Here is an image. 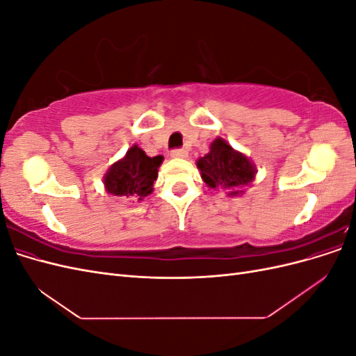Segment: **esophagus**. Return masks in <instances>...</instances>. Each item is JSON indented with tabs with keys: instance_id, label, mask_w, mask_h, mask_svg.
Segmentation results:
<instances>
[{
	"instance_id": "esophagus-1",
	"label": "esophagus",
	"mask_w": 356,
	"mask_h": 356,
	"mask_svg": "<svg viewBox=\"0 0 356 356\" xmlns=\"http://www.w3.org/2000/svg\"><path fill=\"white\" fill-rule=\"evenodd\" d=\"M170 156L174 159H186L188 156V153H187V149H184V148H177V149H172Z\"/></svg>"
}]
</instances>
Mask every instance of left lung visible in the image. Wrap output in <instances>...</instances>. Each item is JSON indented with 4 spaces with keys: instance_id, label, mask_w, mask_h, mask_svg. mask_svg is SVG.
<instances>
[{
    "instance_id": "obj_1",
    "label": "left lung",
    "mask_w": 356,
    "mask_h": 356,
    "mask_svg": "<svg viewBox=\"0 0 356 356\" xmlns=\"http://www.w3.org/2000/svg\"><path fill=\"white\" fill-rule=\"evenodd\" d=\"M197 168L208 187L222 188L229 196L242 195V187L251 184L257 174L252 161L220 136L211 144L209 153L197 160Z\"/></svg>"
}]
</instances>
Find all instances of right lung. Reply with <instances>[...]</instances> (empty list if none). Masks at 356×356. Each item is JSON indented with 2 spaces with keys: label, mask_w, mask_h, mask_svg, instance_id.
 Listing matches in <instances>:
<instances>
[{
  "label": "right lung",
  "mask_w": 356,
  "mask_h": 356,
  "mask_svg": "<svg viewBox=\"0 0 356 356\" xmlns=\"http://www.w3.org/2000/svg\"><path fill=\"white\" fill-rule=\"evenodd\" d=\"M163 156L148 157L144 149L132 145L123 159L108 169L104 177L106 193L131 200H143L153 193Z\"/></svg>",
  "instance_id": "right-lung-1"
}]
</instances>
